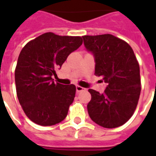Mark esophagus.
<instances>
[{
    "label": "esophagus",
    "instance_id": "34e87169",
    "mask_svg": "<svg viewBox=\"0 0 156 156\" xmlns=\"http://www.w3.org/2000/svg\"><path fill=\"white\" fill-rule=\"evenodd\" d=\"M85 88H83V87H81V86H79V85H77L76 86V90H77V92H82V91H83L84 90Z\"/></svg>",
    "mask_w": 156,
    "mask_h": 156
}]
</instances>
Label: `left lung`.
I'll return each mask as SVG.
<instances>
[{
	"label": "left lung",
	"mask_w": 156,
	"mask_h": 156,
	"mask_svg": "<svg viewBox=\"0 0 156 156\" xmlns=\"http://www.w3.org/2000/svg\"><path fill=\"white\" fill-rule=\"evenodd\" d=\"M87 50L95 59L94 74L102 77L107 88L100 94L88 89L91 119L107 129L119 127L134 115L141 91L140 65L127 42L111 34L83 36Z\"/></svg>",
	"instance_id": "left-lung-1"
}]
</instances>
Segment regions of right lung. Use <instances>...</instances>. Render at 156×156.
I'll return each mask as SVG.
<instances>
[{
    "instance_id": "obj_1",
    "label": "right lung",
    "mask_w": 156,
    "mask_h": 156,
    "mask_svg": "<svg viewBox=\"0 0 156 156\" xmlns=\"http://www.w3.org/2000/svg\"><path fill=\"white\" fill-rule=\"evenodd\" d=\"M82 43L81 37L46 32L22 49L15 69L16 95L26 115L35 124L54 125L68 115L76 87L55 83L51 77Z\"/></svg>"
}]
</instances>
